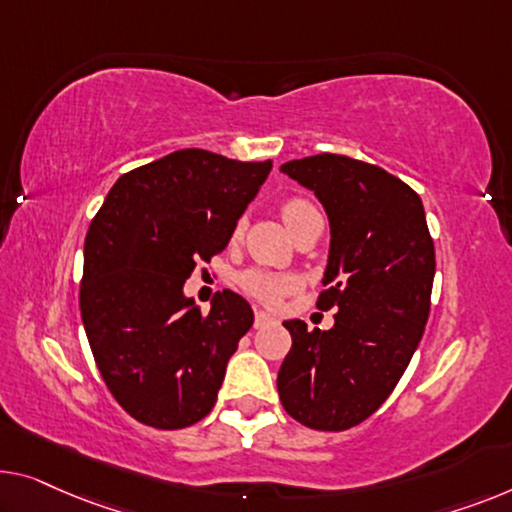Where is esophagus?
<instances>
[{"label":"esophagus","instance_id":"34e87169","mask_svg":"<svg viewBox=\"0 0 512 512\" xmlns=\"http://www.w3.org/2000/svg\"><path fill=\"white\" fill-rule=\"evenodd\" d=\"M271 322H273V317L269 315V312H264V310H255V329H262V326L271 324Z\"/></svg>","mask_w":512,"mask_h":512}]
</instances>
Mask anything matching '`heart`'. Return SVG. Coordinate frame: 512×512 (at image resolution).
<instances>
[{"mask_svg": "<svg viewBox=\"0 0 512 512\" xmlns=\"http://www.w3.org/2000/svg\"><path fill=\"white\" fill-rule=\"evenodd\" d=\"M280 211H282V218H285L287 227L292 230V227H296V223H299L303 216H308V213L317 211V209L312 207L308 200H303V197H292V200H287L285 204H282ZM241 234H243V223L239 220L232 230V239H239ZM239 287L250 296V299L266 303V305H278L289 292H292L294 282L287 276H280V273H271L264 269H248L239 276Z\"/></svg>", "mask_w": 512, "mask_h": 512, "instance_id": "obj_1", "label": "heart"}]
</instances>
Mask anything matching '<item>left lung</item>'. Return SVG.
Segmentation results:
<instances>
[{"instance_id":"1","label":"left lung","mask_w":512,"mask_h":512,"mask_svg":"<svg viewBox=\"0 0 512 512\" xmlns=\"http://www.w3.org/2000/svg\"><path fill=\"white\" fill-rule=\"evenodd\" d=\"M280 170L315 190L329 213L317 308L338 310L331 331L285 322L292 349L278 372L280 402L310 430L342 432L386 402L423 338L434 243L421 197L379 165L317 154Z\"/></svg>"}]
</instances>
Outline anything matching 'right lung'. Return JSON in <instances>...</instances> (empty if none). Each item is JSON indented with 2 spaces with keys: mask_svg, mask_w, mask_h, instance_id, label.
Wrapping results in <instances>:
<instances>
[{
  "mask_svg": "<svg viewBox=\"0 0 512 512\" xmlns=\"http://www.w3.org/2000/svg\"><path fill=\"white\" fill-rule=\"evenodd\" d=\"M271 160L179 149L121 174L85 239L80 312L112 398L135 421L181 430L216 404L253 308L223 289L204 315L183 296L195 264L223 253Z\"/></svg>",
  "mask_w": 512,
  "mask_h": 512,
  "instance_id": "add662e5",
  "label": "right lung"
}]
</instances>
